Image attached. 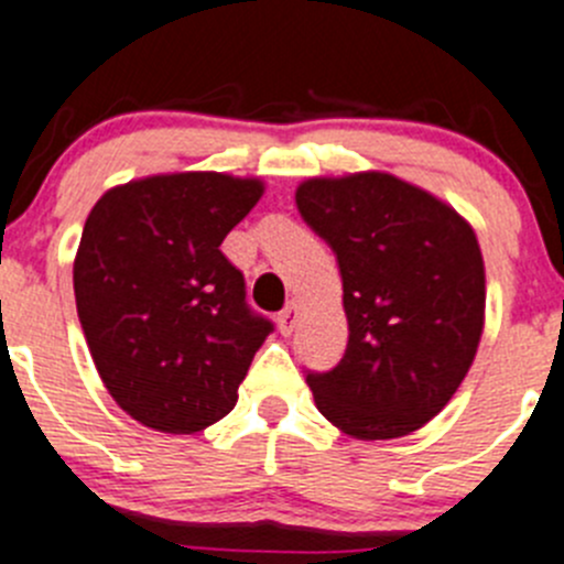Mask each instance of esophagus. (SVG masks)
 Returning <instances> with one entry per match:
<instances>
[{"label":"esophagus","instance_id":"1","mask_svg":"<svg viewBox=\"0 0 564 564\" xmlns=\"http://www.w3.org/2000/svg\"><path fill=\"white\" fill-rule=\"evenodd\" d=\"M297 312H300V306L292 300V303H289L281 314H278V328H281L283 336L292 334L294 325H297Z\"/></svg>","mask_w":564,"mask_h":564}]
</instances>
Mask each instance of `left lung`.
<instances>
[{"label":"left lung","instance_id":"1","mask_svg":"<svg viewBox=\"0 0 564 564\" xmlns=\"http://www.w3.org/2000/svg\"><path fill=\"white\" fill-rule=\"evenodd\" d=\"M303 223L334 250L347 347L306 370L314 403L356 440L417 431L454 398L484 328V261L451 205L387 172L300 183Z\"/></svg>","mask_w":564,"mask_h":564}]
</instances>
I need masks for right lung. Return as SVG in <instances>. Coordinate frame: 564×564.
Returning a JSON list of instances; mask_svg holds the SVG:
<instances>
[{"label":"right lung","instance_id":"right-lung-1","mask_svg":"<svg viewBox=\"0 0 564 564\" xmlns=\"http://www.w3.org/2000/svg\"><path fill=\"white\" fill-rule=\"evenodd\" d=\"M261 194L256 177L181 172L110 188L88 214L77 317L99 378L139 423L194 434L239 401L275 325L219 245Z\"/></svg>","mask_w":564,"mask_h":564}]
</instances>
